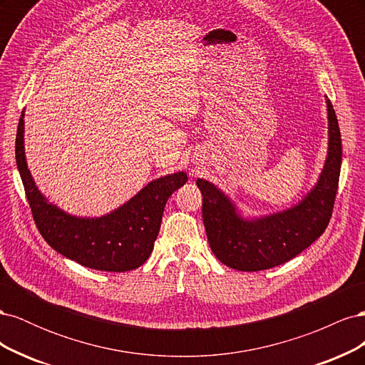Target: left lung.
I'll use <instances>...</instances> for the list:
<instances>
[{"mask_svg": "<svg viewBox=\"0 0 365 365\" xmlns=\"http://www.w3.org/2000/svg\"><path fill=\"white\" fill-rule=\"evenodd\" d=\"M329 152L322 176L304 200L286 212L245 220L228 197L208 181L197 180L202 219L215 256L237 271H262L294 259L324 233L332 217L341 170V132L327 101Z\"/></svg>", "mask_w": 365, "mask_h": 365, "instance_id": "8db88e82", "label": "left lung"}]
</instances>
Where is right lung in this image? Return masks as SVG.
Instances as JSON below:
<instances>
[{
  "mask_svg": "<svg viewBox=\"0 0 365 365\" xmlns=\"http://www.w3.org/2000/svg\"><path fill=\"white\" fill-rule=\"evenodd\" d=\"M24 114H21L15 157L33 220L47 244L91 269L125 272L145 263L158 236L164 205L187 181L178 172L152 181L123 207L97 219L74 217L47 202L33 181L24 157Z\"/></svg>",
  "mask_w": 365,
  "mask_h": 365,
  "instance_id": "right-lung-1",
  "label": "right lung"
}]
</instances>
